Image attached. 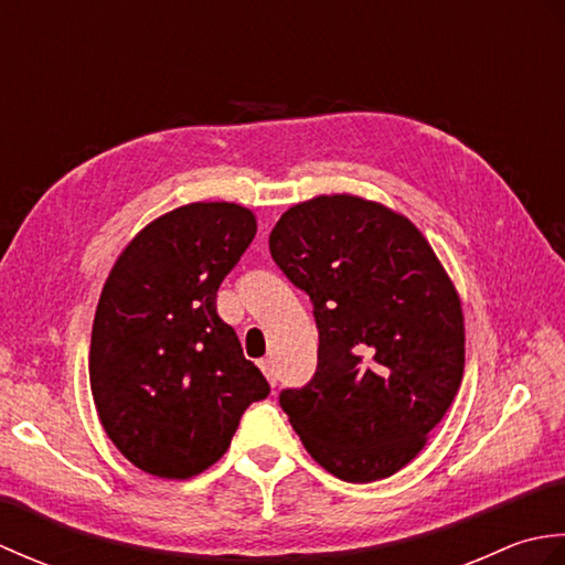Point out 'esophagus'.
<instances>
[{
    "label": "esophagus",
    "mask_w": 565,
    "mask_h": 565,
    "mask_svg": "<svg viewBox=\"0 0 565 565\" xmlns=\"http://www.w3.org/2000/svg\"><path fill=\"white\" fill-rule=\"evenodd\" d=\"M259 369H262V374L267 376V381L271 383V386H276V381H279V371H276L274 359H271V356L259 359Z\"/></svg>",
    "instance_id": "obj_1"
}]
</instances>
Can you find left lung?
Masks as SVG:
<instances>
[{"instance_id":"1","label":"left lung","mask_w":565,"mask_h":565,"mask_svg":"<svg viewBox=\"0 0 565 565\" xmlns=\"http://www.w3.org/2000/svg\"><path fill=\"white\" fill-rule=\"evenodd\" d=\"M308 294L318 369L279 393L303 447L350 483L388 478L425 447L463 376V313L423 233L381 203L334 194L296 203L269 235Z\"/></svg>"}]
</instances>
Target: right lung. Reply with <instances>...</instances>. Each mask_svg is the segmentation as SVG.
I'll list each match as a JSON object with an SVG mask.
<instances>
[{
  "label": "right lung",
  "instance_id": "obj_1",
  "mask_svg": "<svg viewBox=\"0 0 565 565\" xmlns=\"http://www.w3.org/2000/svg\"><path fill=\"white\" fill-rule=\"evenodd\" d=\"M257 233L237 203H189L142 227L116 259L94 316L89 383L106 435L140 471L199 476L269 395L218 286Z\"/></svg>",
  "mask_w": 565,
  "mask_h": 565
}]
</instances>
